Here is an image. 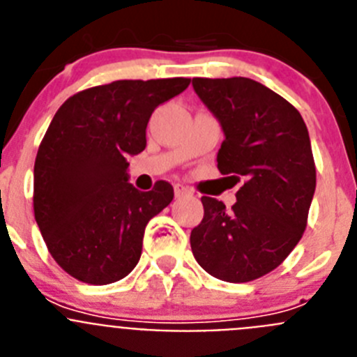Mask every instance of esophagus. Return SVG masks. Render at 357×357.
I'll use <instances>...</instances> for the list:
<instances>
[{"label":"esophagus","mask_w":357,"mask_h":357,"mask_svg":"<svg viewBox=\"0 0 357 357\" xmlns=\"http://www.w3.org/2000/svg\"><path fill=\"white\" fill-rule=\"evenodd\" d=\"M191 195V191H189L188 188H184V185L176 184L175 185V197L176 198H182V197H189Z\"/></svg>","instance_id":"34e87169"}]
</instances>
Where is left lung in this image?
<instances>
[{"instance_id":"8db88e82","label":"left lung","mask_w":357,"mask_h":357,"mask_svg":"<svg viewBox=\"0 0 357 357\" xmlns=\"http://www.w3.org/2000/svg\"><path fill=\"white\" fill-rule=\"evenodd\" d=\"M193 87L225 134L218 169L245 182L230 211L202 197L191 250L216 279L250 282L275 270L307 225L317 188L307 127L291 103L250 78H193Z\"/></svg>"}]
</instances>
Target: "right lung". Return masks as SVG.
<instances>
[{
  "mask_svg": "<svg viewBox=\"0 0 357 357\" xmlns=\"http://www.w3.org/2000/svg\"><path fill=\"white\" fill-rule=\"evenodd\" d=\"M191 78L116 80L73 94L56 110L33 166V213L56 264L103 286L139 263L144 227L173 200L169 182L141 193L128 155L146 146L151 112Z\"/></svg>",
  "mask_w": 357,
  "mask_h": 357,
  "instance_id": "1",
  "label": "right lung"
}]
</instances>
